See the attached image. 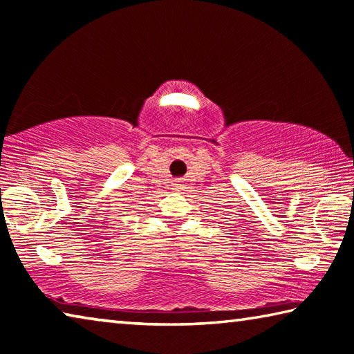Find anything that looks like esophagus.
Returning a JSON list of instances; mask_svg holds the SVG:
<instances>
[{
	"instance_id": "obj_1",
	"label": "esophagus",
	"mask_w": 354,
	"mask_h": 354,
	"mask_svg": "<svg viewBox=\"0 0 354 354\" xmlns=\"http://www.w3.org/2000/svg\"><path fill=\"white\" fill-rule=\"evenodd\" d=\"M176 188H178V183H176Z\"/></svg>"
}]
</instances>
